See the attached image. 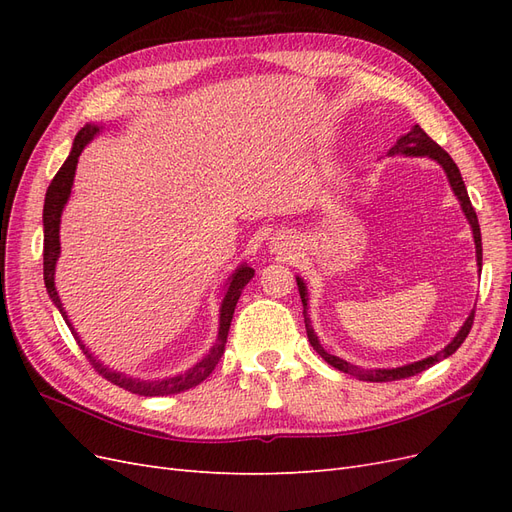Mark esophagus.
I'll return each mask as SVG.
<instances>
[{
    "mask_svg": "<svg viewBox=\"0 0 512 512\" xmlns=\"http://www.w3.org/2000/svg\"><path fill=\"white\" fill-rule=\"evenodd\" d=\"M286 245H288V243H286L284 239H277V241H275V250H284Z\"/></svg>",
    "mask_w": 512,
    "mask_h": 512,
    "instance_id": "1",
    "label": "esophagus"
}]
</instances>
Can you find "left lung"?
Listing matches in <instances>:
<instances>
[{
    "label": "left lung",
    "instance_id": "8db88e82",
    "mask_svg": "<svg viewBox=\"0 0 512 512\" xmlns=\"http://www.w3.org/2000/svg\"><path fill=\"white\" fill-rule=\"evenodd\" d=\"M389 153H391V156H395V153H406V156H429V158H433V160L442 164V168L446 170V175H448V181H451V185H453V192H455L457 198H459L461 209H463V213L468 215L470 226H472V230H474L476 256H478V267H480V262H483V243H480V226H478L476 211H474V207H472V203H470L466 183H463L461 173H459L457 164L453 162V158L448 156V153H446L436 141H431V136H427V132H425L421 126H414L406 136H401L399 141H397V145H395ZM297 286H299V294H301V301H303L305 331H307L309 344H312L314 350L322 356V359L327 361L329 365H333L335 369L344 371V374L361 378V380H369V382H391V380L410 378V376L421 374V371L429 369L431 365H436L438 361L446 359V356H451L463 342H466V337H468V333H470V329H472V324H474V314H476V312H472V314L468 316L466 324H463L461 331L457 333V337L453 339L451 344H448L442 352L429 356V359H425V361H418V363L404 365V367H395V369H361V367L350 365V363H346V361H342V359H337V356L329 354L327 350H324V348L320 346L318 337H316V333H314V329H312V324H309V318H307V299H305L307 292H305V286H303V282L299 280V277H297Z\"/></svg>",
    "mask_w": 512,
    "mask_h": 512
}]
</instances>
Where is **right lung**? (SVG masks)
Masks as SVG:
<instances>
[{"instance_id":"right-lung-1","label":"right lung","mask_w":512,"mask_h":512,"mask_svg":"<svg viewBox=\"0 0 512 512\" xmlns=\"http://www.w3.org/2000/svg\"><path fill=\"white\" fill-rule=\"evenodd\" d=\"M98 134V128L96 126H85L79 134H76L74 138V145H72V151L68 160L64 162V166H61L57 170V175L53 177L49 190H46V198H44V284H46V290H49V297L53 299V303L59 307L61 316H64V320L68 322V316L64 312V307H61V301H59V294L55 290V262H57V256H59V218H61V211H64V205L66 200L70 196V188H72V181H74V170H76V162H79V156L81 151L85 149V145L91 141ZM254 277V269L250 267H239V271L230 277V284H228V290H226V297L222 301V314H220V333H218V342H215V346L209 350V354L205 356L203 361L196 363L188 374H181L177 378H166V380H136V378H128L123 374H117V371H111L106 369L102 363H98L94 356H91L83 342L79 339V335L74 333L72 324L68 322V327L76 339V344L81 346L83 354L89 359V363L94 365V369L98 371V374L108 380L111 384L119 386V389H126L130 393H136V395H143V397H156V395H173V393H181V391H188L192 389V386L203 382L211 371L215 369V365L220 363L222 354H224V346H226V339H228V329H230V322H232V314H235V307H237V301L241 297V292L245 288V284L250 282Z\"/></svg>"}]
</instances>
